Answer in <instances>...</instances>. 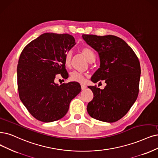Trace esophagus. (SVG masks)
<instances>
[{
    "instance_id": "obj_1",
    "label": "esophagus",
    "mask_w": 158,
    "mask_h": 158,
    "mask_svg": "<svg viewBox=\"0 0 158 158\" xmlns=\"http://www.w3.org/2000/svg\"><path fill=\"white\" fill-rule=\"evenodd\" d=\"M81 86L82 90H85L86 89V86H85V85H81Z\"/></svg>"
}]
</instances>
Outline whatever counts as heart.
<instances>
[{
  "label": "heart",
  "mask_w": 158,
  "mask_h": 158,
  "mask_svg": "<svg viewBox=\"0 0 158 158\" xmlns=\"http://www.w3.org/2000/svg\"><path fill=\"white\" fill-rule=\"evenodd\" d=\"M82 52L83 55L85 56V57L87 58L89 62H92L95 60V53L94 51H92L91 49L89 48H83L82 49ZM72 58V52L71 51L67 52L65 56H64V63H65L66 66H69L70 64H71ZM86 74L85 73L78 72V71H73L71 73H70V79L72 81H75V82L78 83H83L85 81V77Z\"/></svg>",
  "instance_id": "b5f03b06"
}]
</instances>
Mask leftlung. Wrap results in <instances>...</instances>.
Here are the masks:
<instances>
[{"instance_id": "8db88e82", "label": "left lung", "mask_w": 158, "mask_h": 158, "mask_svg": "<svg viewBox=\"0 0 158 158\" xmlns=\"http://www.w3.org/2000/svg\"><path fill=\"white\" fill-rule=\"evenodd\" d=\"M86 44L99 54L100 66L91 81L105 80L103 89L88 86L94 98L87 106L93 118L111 123L129 111L139 94L141 66L137 55L122 39L113 36L83 34Z\"/></svg>"}]
</instances>
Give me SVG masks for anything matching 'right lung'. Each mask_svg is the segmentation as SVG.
Segmentation results:
<instances>
[{"label":"right lung","instance_id":"right-lung-1","mask_svg":"<svg viewBox=\"0 0 158 158\" xmlns=\"http://www.w3.org/2000/svg\"><path fill=\"white\" fill-rule=\"evenodd\" d=\"M75 45L72 35L44 33L21 52L17 68L19 96L38 120L51 122L64 117L81 90L77 82L55 83L56 75L68 76L64 56Z\"/></svg>","mask_w":158,"mask_h":158}]
</instances>
